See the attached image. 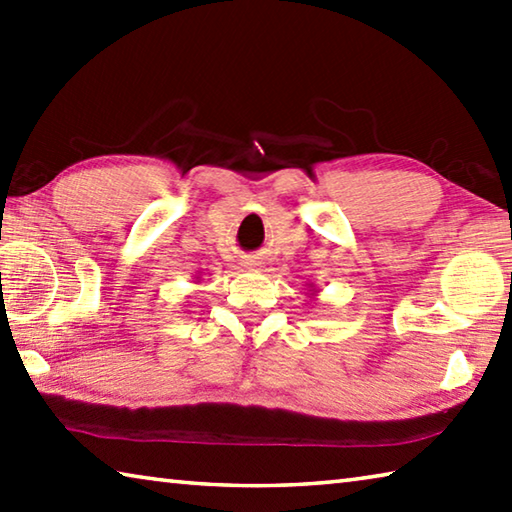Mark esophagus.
I'll list each match as a JSON object with an SVG mask.
<instances>
[{
    "label": "esophagus",
    "instance_id": "esophagus-1",
    "mask_svg": "<svg viewBox=\"0 0 512 512\" xmlns=\"http://www.w3.org/2000/svg\"><path fill=\"white\" fill-rule=\"evenodd\" d=\"M244 266H246V268H250V271H253V268H255L257 264H255V259H246Z\"/></svg>",
    "mask_w": 512,
    "mask_h": 512
}]
</instances>
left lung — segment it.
<instances>
[{"instance_id":"left-lung-1","label":"left lung","mask_w":512,"mask_h":512,"mask_svg":"<svg viewBox=\"0 0 512 512\" xmlns=\"http://www.w3.org/2000/svg\"><path fill=\"white\" fill-rule=\"evenodd\" d=\"M309 291H311V289H309ZM311 296H314V293H311Z\"/></svg>"}]
</instances>
